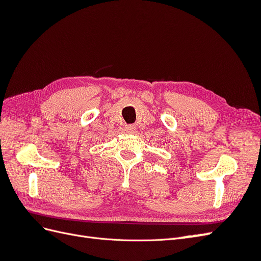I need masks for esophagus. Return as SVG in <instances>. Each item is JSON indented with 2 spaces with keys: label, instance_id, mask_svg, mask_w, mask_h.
Returning a JSON list of instances; mask_svg holds the SVG:
<instances>
[{
  "label": "esophagus",
  "instance_id": "obj_1",
  "mask_svg": "<svg viewBox=\"0 0 261 261\" xmlns=\"http://www.w3.org/2000/svg\"><path fill=\"white\" fill-rule=\"evenodd\" d=\"M124 129H125V132H126V133H135V132H136V126H135V125H133V124L125 125Z\"/></svg>",
  "mask_w": 261,
  "mask_h": 261
}]
</instances>
